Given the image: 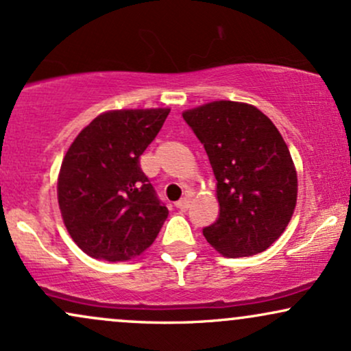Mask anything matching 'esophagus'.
<instances>
[{
	"label": "esophagus",
	"mask_w": 351,
	"mask_h": 351,
	"mask_svg": "<svg viewBox=\"0 0 351 351\" xmlns=\"http://www.w3.org/2000/svg\"><path fill=\"white\" fill-rule=\"evenodd\" d=\"M175 206L178 208L180 211H188V208H189V199H186V198H181L180 201H176Z\"/></svg>",
	"instance_id": "esophagus-1"
}]
</instances>
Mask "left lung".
Wrapping results in <instances>:
<instances>
[{
	"label": "left lung",
	"instance_id": "1",
	"mask_svg": "<svg viewBox=\"0 0 351 351\" xmlns=\"http://www.w3.org/2000/svg\"><path fill=\"white\" fill-rule=\"evenodd\" d=\"M216 176L219 217L203 229L228 257L265 251L287 228L297 203V173L284 138L259 108L219 100L183 114Z\"/></svg>",
	"mask_w": 351,
	"mask_h": 351
}]
</instances>
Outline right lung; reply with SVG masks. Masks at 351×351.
I'll return each mask as SVG.
<instances>
[{"mask_svg": "<svg viewBox=\"0 0 351 351\" xmlns=\"http://www.w3.org/2000/svg\"><path fill=\"white\" fill-rule=\"evenodd\" d=\"M170 108L114 110L92 120L60 165L58 199L74 243L95 259L128 261L150 247L168 208L140 168Z\"/></svg>", "mask_w": 351, "mask_h": 351, "instance_id": "1", "label": "right lung"}]
</instances>
